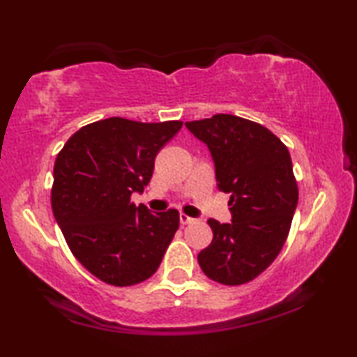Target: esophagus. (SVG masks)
<instances>
[{
	"label": "esophagus",
	"instance_id": "1",
	"mask_svg": "<svg viewBox=\"0 0 357 357\" xmlns=\"http://www.w3.org/2000/svg\"><path fill=\"white\" fill-rule=\"evenodd\" d=\"M193 221H195L193 218L187 216V214H185V213H180V224H190V222H193Z\"/></svg>",
	"mask_w": 357,
	"mask_h": 357
}]
</instances>
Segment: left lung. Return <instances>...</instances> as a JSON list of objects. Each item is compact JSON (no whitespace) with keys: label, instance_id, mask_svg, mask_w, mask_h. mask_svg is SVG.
<instances>
[{"label":"left lung","instance_id":"obj_1","mask_svg":"<svg viewBox=\"0 0 357 357\" xmlns=\"http://www.w3.org/2000/svg\"><path fill=\"white\" fill-rule=\"evenodd\" d=\"M185 126L208 146L218 188L231 193L232 222L209 219L213 242L198 263L209 280L245 284L275 261L289 234L299 199L289 151L263 125L236 115Z\"/></svg>","mask_w":357,"mask_h":357}]
</instances>
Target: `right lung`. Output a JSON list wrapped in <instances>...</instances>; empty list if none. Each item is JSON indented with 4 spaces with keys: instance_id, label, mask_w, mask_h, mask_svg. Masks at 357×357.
Segmentation results:
<instances>
[{
    "instance_id": "obj_1",
    "label": "right lung",
    "mask_w": 357,
    "mask_h": 357,
    "mask_svg": "<svg viewBox=\"0 0 357 357\" xmlns=\"http://www.w3.org/2000/svg\"><path fill=\"white\" fill-rule=\"evenodd\" d=\"M182 121L141 123L112 116L77 130L53 167L52 209L77 261L112 286H133L158 270L177 232V209L151 213L130 202Z\"/></svg>"
}]
</instances>
